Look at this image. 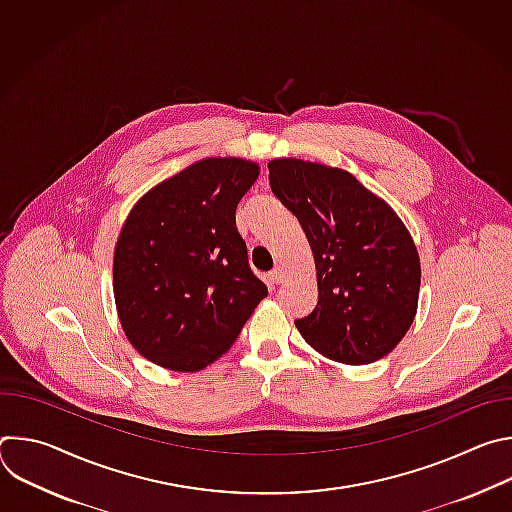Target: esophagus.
Instances as JSON below:
<instances>
[{
	"instance_id": "1",
	"label": "esophagus",
	"mask_w": 512,
	"mask_h": 512,
	"mask_svg": "<svg viewBox=\"0 0 512 512\" xmlns=\"http://www.w3.org/2000/svg\"><path fill=\"white\" fill-rule=\"evenodd\" d=\"M269 279H271V283H275V285H279V283H283L285 279H287V271L283 269V265H279V267H275L271 273H269Z\"/></svg>"
}]
</instances>
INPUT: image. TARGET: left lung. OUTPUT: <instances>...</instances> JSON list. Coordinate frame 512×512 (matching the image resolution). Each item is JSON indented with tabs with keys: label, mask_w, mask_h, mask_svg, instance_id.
I'll return each instance as SVG.
<instances>
[{
	"label": "left lung",
	"mask_w": 512,
	"mask_h": 512,
	"mask_svg": "<svg viewBox=\"0 0 512 512\" xmlns=\"http://www.w3.org/2000/svg\"><path fill=\"white\" fill-rule=\"evenodd\" d=\"M269 184L300 221L316 261L318 306L296 320L330 360L369 364L389 354L413 324L421 265L395 210L352 174L279 158Z\"/></svg>",
	"instance_id": "1"
}]
</instances>
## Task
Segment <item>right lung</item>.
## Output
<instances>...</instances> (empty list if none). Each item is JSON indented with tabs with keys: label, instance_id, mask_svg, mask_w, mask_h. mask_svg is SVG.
I'll use <instances>...</instances> for the list:
<instances>
[{
	"label": "right lung",
	"instance_id": "right-lung-1",
	"mask_svg": "<svg viewBox=\"0 0 512 512\" xmlns=\"http://www.w3.org/2000/svg\"><path fill=\"white\" fill-rule=\"evenodd\" d=\"M259 166L206 158L131 208L113 259V294L127 340L164 369L194 373L241 334L265 283L251 271L235 212Z\"/></svg>",
	"mask_w": 512,
	"mask_h": 512
}]
</instances>
